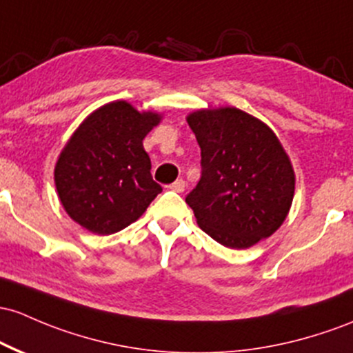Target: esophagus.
Returning <instances> with one entry per match:
<instances>
[{"mask_svg": "<svg viewBox=\"0 0 353 353\" xmlns=\"http://www.w3.org/2000/svg\"><path fill=\"white\" fill-rule=\"evenodd\" d=\"M169 189H170V191H174V192H184L185 183H184L183 179H177V181H174V183L169 185Z\"/></svg>", "mask_w": 353, "mask_h": 353, "instance_id": "obj_1", "label": "esophagus"}]
</instances>
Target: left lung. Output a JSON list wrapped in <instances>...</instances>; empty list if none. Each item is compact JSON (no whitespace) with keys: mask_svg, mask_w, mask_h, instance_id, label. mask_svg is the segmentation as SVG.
<instances>
[{"mask_svg":"<svg viewBox=\"0 0 353 353\" xmlns=\"http://www.w3.org/2000/svg\"><path fill=\"white\" fill-rule=\"evenodd\" d=\"M188 123L201 147V179L185 203L214 241L245 250L283 224L295 172L266 123L234 107L197 110Z\"/></svg>","mask_w":353,"mask_h":353,"instance_id":"obj_1","label":"left lung"}]
</instances>
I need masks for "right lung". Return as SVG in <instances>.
<instances>
[{"mask_svg": "<svg viewBox=\"0 0 353 353\" xmlns=\"http://www.w3.org/2000/svg\"><path fill=\"white\" fill-rule=\"evenodd\" d=\"M161 115L125 100L97 108L80 123L55 165L61 206L95 234H114L144 214L162 188L142 141Z\"/></svg>", "mask_w": 353, "mask_h": 353, "instance_id": "right-lung-1", "label": "right lung"}]
</instances>
